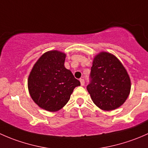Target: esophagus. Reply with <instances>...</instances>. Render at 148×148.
I'll return each instance as SVG.
<instances>
[{
  "instance_id": "1",
  "label": "esophagus",
  "mask_w": 148,
  "mask_h": 148,
  "mask_svg": "<svg viewBox=\"0 0 148 148\" xmlns=\"http://www.w3.org/2000/svg\"><path fill=\"white\" fill-rule=\"evenodd\" d=\"M80 85H81L82 86H83V85H85L84 79H80Z\"/></svg>"
}]
</instances>
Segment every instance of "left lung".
Here are the masks:
<instances>
[{"mask_svg": "<svg viewBox=\"0 0 148 148\" xmlns=\"http://www.w3.org/2000/svg\"><path fill=\"white\" fill-rule=\"evenodd\" d=\"M87 90L100 109L109 111L119 108L130 94V79L120 61L106 52L97 55L92 62Z\"/></svg>", "mask_w": 148, "mask_h": 148, "instance_id": "left-lung-1", "label": "left lung"}]
</instances>
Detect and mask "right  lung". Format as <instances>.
Segmentation results:
<instances>
[{"label":"right lung","mask_w":148,"mask_h":148,"mask_svg":"<svg viewBox=\"0 0 148 148\" xmlns=\"http://www.w3.org/2000/svg\"><path fill=\"white\" fill-rule=\"evenodd\" d=\"M65 54L52 51L44 53L28 77V90L33 101L42 109L56 112L65 106L74 88L80 85L64 66Z\"/></svg>","instance_id":"obj_1"}]
</instances>
